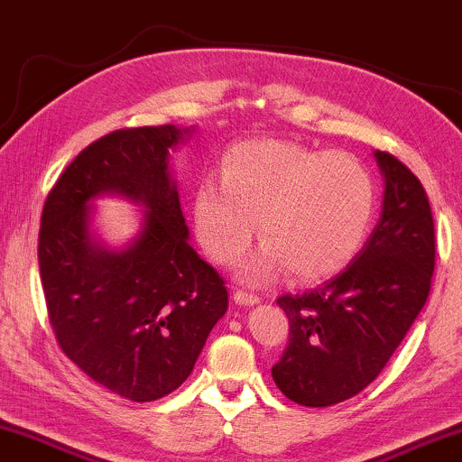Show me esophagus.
<instances>
[{
  "instance_id": "esophagus-1",
  "label": "esophagus",
  "mask_w": 462,
  "mask_h": 462,
  "mask_svg": "<svg viewBox=\"0 0 462 462\" xmlns=\"http://www.w3.org/2000/svg\"><path fill=\"white\" fill-rule=\"evenodd\" d=\"M235 302L241 304V306H255L260 304V298L254 293H247V291H236L235 293Z\"/></svg>"
}]
</instances>
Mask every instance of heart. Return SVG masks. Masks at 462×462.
I'll return each instance as SVG.
<instances>
[{"label":"heart","mask_w":462,"mask_h":462,"mask_svg":"<svg viewBox=\"0 0 462 462\" xmlns=\"http://www.w3.org/2000/svg\"><path fill=\"white\" fill-rule=\"evenodd\" d=\"M376 188L359 160L282 139L245 141L221 160L219 181L194 192L196 238L217 263L235 262L257 232L263 245L238 266L247 282L282 268L298 281L340 273L370 230Z\"/></svg>","instance_id":"heart-1"}]
</instances>
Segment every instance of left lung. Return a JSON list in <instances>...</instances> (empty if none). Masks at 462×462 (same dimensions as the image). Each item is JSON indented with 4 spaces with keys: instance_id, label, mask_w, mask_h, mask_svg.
Here are the masks:
<instances>
[{
    "instance_id": "obj_1",
    "label": "left lung",
    "mask_w": 462,
    "mask_h": 462,
    "mask_svg": "<svg viewBox=\"0 0 462 462\" xmlns=\"http://www.w3.org/2000/svg\"><path fill=\"white\" fill-rule=\"evenodd\" d=\"M383 211L364 249L334 279L276 304L289 344L273 367L281 393L306 408H328L361 393L383 372L431 289L435 230L427 192L391 153L374 152Z\"/></svg>"
}]
</instances>
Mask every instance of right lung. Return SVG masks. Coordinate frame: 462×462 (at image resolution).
<instances>
[{
    "label": "right lung",
    "mask_w": 462,
    "mask_h": 462,
    "mask_svg": "<svg viewBox=\"0 0 462 462\" xmlns=\"http://www.w3.org/2000/svg\"><path fill=\"white\" fill-rule=\"evenodd\" d=\"M196 126L109 133L73 160L48 194L40 276L63 353L116 395L153 402L186 383L227 310L217 270L189 245L171 152ZM106 195L144 208L131 242L114 248L94 226Z\"/></svg>",
    "instance_id": "1"
}]
</instances>
